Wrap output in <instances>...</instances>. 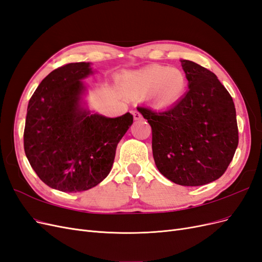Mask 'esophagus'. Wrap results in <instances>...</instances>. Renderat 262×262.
<instances>
[{
	"mask_svg": "<svg viewBox=\"0 0 262 262\" xmlns=\"http://www.w3.org/2000/svg\"><path fill=\"white\" fill-rule=\"evenodd\" d=\"M132 115L134 120H142V119H143V117H142V115L139 112H132Z\"/></svg>",
	"mask_w": 262,
	"mask_h": 262,
	"instance_id": "esophagus-1",
	"label": "esophagus"
}]
</instances>
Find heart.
Segmentation results:
<instances>
[{"label":"heart","instance_id":"obj_1","mask_svg":"<svg viewBox=\"0 0 262 262\" xmlns=\"http://www.w3.org/2000/svg\"><path fill=\"white\" fill-rule=\"evenodd\" d=\"M122 83L137 95L150 93L157 104L171 105L184 95L187 78L182 71L163 66H149L134 72L125 73Z\"/></svg>","mask_w":262,"mask_h":262}]
</instances>
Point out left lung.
Here are the masks:
<instances>
[{
	"label": "left lung",
	"mask_w": 262,
	"mask_h": 262,
	"mask_svg": "<svg viewBox=\"0 0 262 262\" xmlns=\"http://www.w3.org/2000/svg\"><path fill=\"white\" fill-rule=\"evenodd\" d=\"M189 91L162 110L139 107L152 128L157 169L180 186H202L219 179L238 145L236 110L231 95L208 69L181 60Z\"/></svg>",
	"instance_id": "1"
}]
</instances>
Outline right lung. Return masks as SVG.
<instances>
[{"instance_id": "right-lung-1", "label": "right lung", "mask_w": 262, "mask_h": 262, "mask_svg": "<svg viewBox=\"0 0 262 262\" xmlns=\"http://www.w3.org/2000/svg\"><path fill=\"white\" fill-rule=\"evenodd\" d=\"M90 62L55 69L31 96L24 130V148L31 167L47 186L63 192L89 190L112 170L116 148L133 122L126 113L117 118L84 107L93 74Z\"/></svg>"}]
</instances>
